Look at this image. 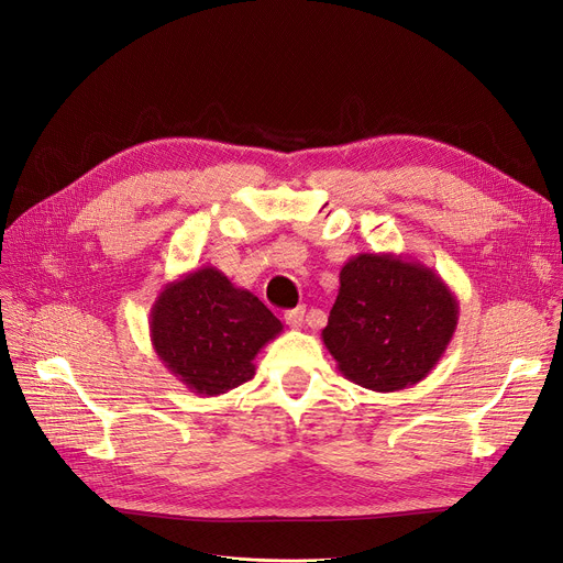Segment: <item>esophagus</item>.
<instances>
[{"mask_svg": "<svg viewBox=\"0 0 563 563\" xmlns=\"http://www.w3.org/2000/svg\"><path fill=\"white\" fill-rule=\"evenodd\" d=\"M303 321H306V308L303 306L285 312V323H287L289 329H297V331L303 329Z\"/></svg>", "mask_w": 563, "mask_h": 563, "instance_id": "1", "label": "esophagus"}]
</instances>
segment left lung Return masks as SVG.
<instances>
[{
    "mask_svg": "<svg viewBox=\"0 0 563 563\" xmlns=\"http://www.w3.org/2000/svg\"><path fill=\"white\" fill-rule=\"evenodd\" d=\"M456 323L459 301L431 266L408 255L358 253L340 269L321 340L344 378L397 393L438 365Z\"/></svg>",
    "mask_w": 563,
    "mask_h": 563,
    "instance_id": "1",
    "label": "left lung"
}]
</instances>
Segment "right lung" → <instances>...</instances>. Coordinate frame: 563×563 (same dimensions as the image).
<instances>
[{"instance_id": "right-lung-1", "label": "right lung", "mask_w": 563, "mask_h": 563, "mask_svg": "<svg viewBox=\"0 0 563 563\" xmlns=\"http://www.w3.org/2000/svg\"><path fill=\"white\" fill-rule=\"evenodd\" d=\"M280 333V319L217 266L166 283L151 308V342L159 361L202 397L251 380L260 349Z\"/></svg>"}]
</instances>
